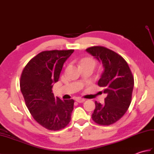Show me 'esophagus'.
Returning a JSON list of instances; mask_svg holds the SVG:
<instances>
[{"label": "esophagus", "instance_id": "esophagus-1", "mask_svg": "<svg viewBox=\"0 0 154 154\" xmlns=\"http://www.w3.org/2000/svg\"><path fill=\"white\" fill-rule=\"evenodd\" d=\"M75 100L77 101V102H78V103H83L85 100L84 99H81V98H79V97H77V98H76V99H75Z\"/></svg>", "mask_w": 154, "mask_h": 154}]
</instances>
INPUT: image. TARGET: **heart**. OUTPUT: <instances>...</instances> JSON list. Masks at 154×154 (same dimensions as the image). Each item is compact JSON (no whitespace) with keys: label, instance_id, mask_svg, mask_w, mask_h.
<instances>
[{"label":"heart","instance_id":"1","mask_svg":"<svg viewBox=\"0 0 154 154\" xmlns=\"http://www.w3.org/2000/svg\"><path fill=\"white\" fill-rule=\"evenodd\" d=\"M89 65L94 67V66H95L96 65V62L93 58L86 57L83 58L82 60H81V65Z\"/></svg>","mask_w":154,"mask_h":154}]
</instances>
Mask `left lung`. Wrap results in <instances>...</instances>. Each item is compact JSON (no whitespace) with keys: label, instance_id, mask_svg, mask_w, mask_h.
<instances>
[{"label":"left lung","instance_id":"8db88e82","mask_svg":"<svg viewBox=\"0 0 154 154\" xmlns=\"http://www.w3.org/2000/svg\"><path fill=\"white\" fill-rule=\"evenodd\" d=\"M86 51L103 64L104 71L98 85L107 95L104 104L94 102L92 119L98 124L109 126L120 120L128 109L134 85L133 75L125 60L114 51L103 46H93Z\"/></svg>","mask_w":154,"mask_h":154}]
</instances>
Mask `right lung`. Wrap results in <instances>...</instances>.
<instances>
[{"mask_svg": "<svg viewBox=\"0 0 154 154\" xmlns=\"http://www.w3.org/2000/svg\"><path fill=\"white\" fill-rule=\"evenodd\" d=\"M73 51H42L28 62L21 75L20 87L26 105L34 120L48 130L63 129L71 120L74 100L55 99L52 87Z\"/></svg>", "mask_w": 154, "mask_h": 154, "instance_id": "obj_1", "label": "right lung"}]
</instances>
